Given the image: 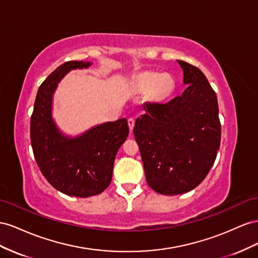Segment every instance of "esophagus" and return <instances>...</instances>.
<instances>
[{"mask_svg": "<svg viewBox=\"0 0 258 258\" xmlns=\"http://www.w3.org/2000/svg\"><path fill=\"white\" fill-rule=\"evenodd\" d=\"M127 123H128V127H130V131L132 132V131H133V128H134V124H135V120H134V119H128Z\"/></svg>", "mask_w": 258, "mask_h": 258, "instance_id": "esophagus-1", "label": "esophagus"}]
</instances>
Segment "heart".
I'll use <instances>...</instances> for the list:
<instances>
[{"instance_id": "heart-1", "label": "heart", "mask_w": 258, "mask_h": 258, "mask_svg": "<svg viewBox=\"0 0 258 258\" xmlns=\"http://www.w3.org/2000/svg\"><path fill=\"white\" fill-rule=\"evenodd\" d=\"M133 86L139 92H147L150 100L162 102L171 96L175 90V81L168 73L142 72L133 79Z\"/></svg>"}]
</instances>
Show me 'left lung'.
Returning a JSON list of instances; mask_svg holds the SVG:
<instances>
[{
    "mask_svg": "<svg viewBox=\"0 0 258 258\" xmlns=\"http://www.w3.org/2000/svg\"><path fill=\"white\" fill-rule=\"evenodd\" d=\"M187 88L167 104H146L134 125L146 180L156 192H188L207 177L220 145L215 92L203 72L177 60Z\"/></svg>",
    "mask_w": 258,
    "mask_h": 258,
    "instance_id": "1",
    "label": "left lung"
}]
</instances>
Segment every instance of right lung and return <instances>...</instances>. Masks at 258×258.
<instances>
[{"instance_id": "obj_1", "label": "right lung", "mask_w": 258, "mask_h": 258, "mask_svg": "<svg viewBox=\"0 0 258 258\" xmlns=\"http://www.w3.org/2000/svg\"><path fill=\"white\" fill-rule=\"evenodd\" d=\"M90 61H67L39 87L31 115L30 137L44 177L60 192L78 198L101 194L111 182L116 152L128 136L125 117L105 122L77 136L60 131L53 117V96L71 70L87 69Z\"/></svg>"}]
</instances>
